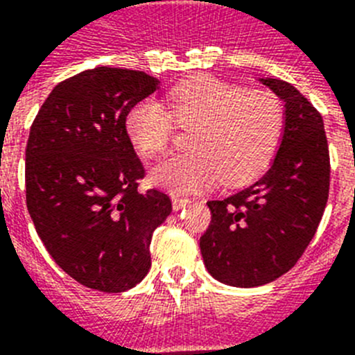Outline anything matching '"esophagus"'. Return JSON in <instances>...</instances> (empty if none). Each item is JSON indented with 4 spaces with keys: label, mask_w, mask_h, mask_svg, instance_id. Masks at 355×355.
<instances>
[{
    "label": "esophagus",
    "mask_w": 355,
    "mask_h": 355,
    "mask_svg": "<svg viewBox=\"0 0 355 355\" xmlns=\"http://www.w3.org/2000/svg\"><path fill=\"white\" fill-rule=\"evenodd\" d=\"M171 202H173L175 211H180V209H184L187 203H189V198H186V196H180V195H173L171 196Z\"/></svg>",
    "instance_id": "esophagus-1"
}]
</instances>
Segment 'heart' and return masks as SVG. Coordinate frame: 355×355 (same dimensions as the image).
<instances>
[{
	"instance_id": "1",
	"label": "heart",
	"mask_w": 355,
	"mask_h": 355,
	"mask_svg": "<svg viewBox=\"0 0 355 355\" xmlns=\"http://www.w3.org/2000/svg\"><path fill=\"white\" fill-rule=\"evenodd\" d=\"M168 112L153 98L126 112L125 130L135 150L155 157L168 150L175 121L189 128L191 152L153 168L155 186L187 195L218 182L236 187L270 166L284 132V105L270 91H246L214 76H196L168 92Z\"/></svg>"
}]
</instances>
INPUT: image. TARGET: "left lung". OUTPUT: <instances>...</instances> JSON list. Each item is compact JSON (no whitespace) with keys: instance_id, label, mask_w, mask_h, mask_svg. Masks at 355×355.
I'll return each instance as SVG.
<instances>
[{"instance_id":"obj_1","label":"left lung","mask_w":355,"mask_h":355,"mask_svg":"<svg viewBox=\"0 0 355 355\" xmlns=\"http://www.w3.org/2000/svg\"><path fill=\"white\" fill-rule=\"evenodd\" d=\"M261 82L286 103L279 152L255 184L207 202L212 220L200 237L209 273L236 288L268 284L297 264L322 221L331 182L322 114L284 80Z\"/></svg>"}]
</instances>
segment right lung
<instances>
[{"instance_id": "1", "label": "right lung", "mask_w": 355, "mask_h": 355, "mask_svg": "<svg viewBox=\"0 0 355 355\" xmlns=\"http://www.w3.org/2000/svg\"><path fill=\"white\" fill-rule=\"evenodd\" d=\"M143 71L94 67L42 103L26 144V207L55 263L85 288L121 293L152 266L153 230L171 214L166 193H139L144 168L126 112L159 89Z\"/></svg>"}]
</instances>
